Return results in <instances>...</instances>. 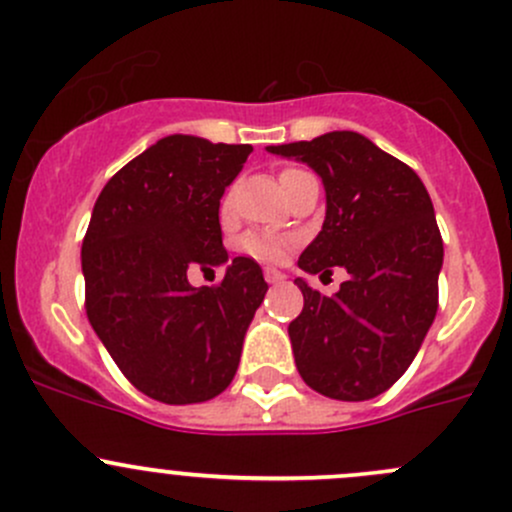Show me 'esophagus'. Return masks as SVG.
I'll use <instances>...</instances> for the list:
<instances>
[{"instance_id": "34e87169", "label": "esophagus", "mask_w": 512, "mask_h": 512, "mask_svg": "<svg viewBox=\"0 0 512 512\" xmlns=\"http://www.w3.org/2000/svg\"><path fill=\"white\" fill-rule=\"evenodd\" d=\"M265 279L270 284H279V282H284L287 277H284V272H279L277 267H265Z\"/></svg>"}]
</instances>
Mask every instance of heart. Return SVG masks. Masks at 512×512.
<instances>
[{
  "mask_svg": "<svg viewBox=\"0 0 512 512\" xmlns=\"http://www.w3.org/2000/svg\"><path fill=\"white\" fill-rule=\"evenodd\" d=\"M289 171H297V169L282 171V176L289 174ZM228 206H230V201H225L223 211H228ZM242 247H245L250 255L262 257V260H282V257L289 252V240L279 238V235L250 233V235H245V240H242Z\"/></svg>",
  "mask_w": 512,
  "mask_h": 512,
  "instance_id": "obj_1",
  "label": "heart"
}]
</instances>
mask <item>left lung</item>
<instances>
[{
    "label": "left lung",
    "instance_id": "obj_1",
    "mask_svg": "<svg viewBox=\"0 0 512 512\" xmlns=\"http://www.w3.org/2000/svg\"><path fill=\"white\" fill-rule=\"evenodd\" d=\"M267 152L304 161L324 184V228L301 270L348 272L333 297L294 279L304 294L289 324L299 375L333 400L378 397L410 368L437 316L444 245L432 198L410 166L348 129Z\"/></svg>",
    "mask_w": 512,
    "mask_h": 512
}]
</instances>
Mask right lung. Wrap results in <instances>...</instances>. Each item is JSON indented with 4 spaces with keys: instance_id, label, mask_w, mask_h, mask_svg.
Returning a JSON list of instances; mask_svg holds the SVG:
<instances>
[{
    "instance_id": "1",
    "label": "right lung",
    "mask_w": 512,
    "mask_h": 512,
    "mask_svg": "<svg viewBox=\"0 0 512 512\" xmlns=\"http://www.w3.org/2000/svg\"><path fill=\"white\" fill-rule=\"evenodd\" d=\"M250 144L169 134L122 166L95 201L83 240L85 311L139 392L166 405L213 400L235 378L267 294L260 265L235 257L218 287L188 267L228 262L218 208Z\"/></svg>"
}]
</instances>
